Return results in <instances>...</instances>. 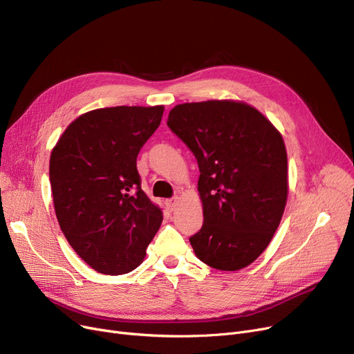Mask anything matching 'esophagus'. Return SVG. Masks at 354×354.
Segmentation results:
<instances>
[{"label":"esophagus","mask_w":354,"mask_h":354,"mask_svg":"<svg viewBox=\"0 0 354 354\" xmlns=\"http://www.w3.org/2000/svg\"><path fill=\"white\" fill-rule=\"evenodd\" d=\"M166 205H167V209H169V211H174V209L178 207V198L167 199V201H166Z\"/></svg>","instance_id":"34e87169"}]
</instances>
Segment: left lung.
Masks as SVG:
<instances>
[{"label": "left lung", "mask_w": 354, "mask_h": 354, "mask_svg": "<svg viewBox=\"0 0 354 354\" xmlns=\"http://www.w3.org/2000/svg\"><path fill=\"white\" fill-rule=\"evenodd\" d=\"M167 126L201 172L203 224L189 238L195 255L221 271L248 267L271 243L287 203L281 133L261 111L236 100L178 104Z\"/></svg>", "instance_id": "1"}]
</instances>
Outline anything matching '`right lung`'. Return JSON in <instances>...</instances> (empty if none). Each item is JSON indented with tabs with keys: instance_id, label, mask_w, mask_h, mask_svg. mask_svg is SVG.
Returning <instances> with one entry per match:
<instances>
[{
	"instance_id": "add662e5",
	"label": "right lung",
	"mask_w": 354,
	"mask_h": 354,
	"mask_svg": "<svg viewBox=\"0 0 354 354\" xmlns=\"http://www.w3.org/2000/svg\"><path fill=\"white\" fill-rule=\"evenodd\" d=\"M163 106L90 110L73 120L50 156L55 216L71 248L93 270L139 267L162 224L140 188L136 158L159 127Z\"/></svg>"
}]
</instances>
